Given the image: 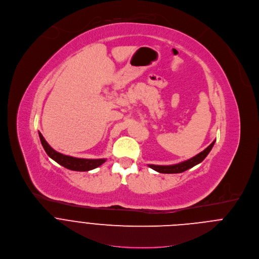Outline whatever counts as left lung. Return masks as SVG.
<instances>
[{"instance_id": "left-lung-1", "label": "left lung", "mask_w": 259, "mask_h": 259, "mask_svg": "<svg viewBox=\"0 0 259 259\" xmlns=\"http://www.w3.org/2000/svg\"><path fill=\"white\" fill-rule=\"evenodd\" d=\"M215 141L214 140L205 150H203L202 152H200L199 154H197L196 156L188 159V160H185L183 162H180V163H177V164H172V165H155V164H148V166L160 174H181V172H184L192 167H194L195 165L201 163L205 158L206 156L209 154V152L211 151V149L213 148L214 144H215Z\"/></svg>"}]
</instances>
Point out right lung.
I'll list each match as a JSON object with an SVG mask.
<instances>
[{
    "instance_id": "obj_1",
    "label": "right lung",
    "mask_w": 259,
    "mask_h": 259,
    "mask_svg": "<svg viewBox=\"0 0 259 259\" xmlns=\"http://www.w3.org/2000/svg\"><path fill=\"white\" fill-rule=\"evenodd\" d=\"M39 138L41 141V144L47 153V155L52 158L54 161L59 163L60 165L64 166L65 168H68L70 170H75V171H89L92 170L100 165H102L106 159L101 158V159H85V158H76L68 155H64L62 153H59L55 151L44 139L42 134L39 132Z\"/></svg>"
}]
</instances>
